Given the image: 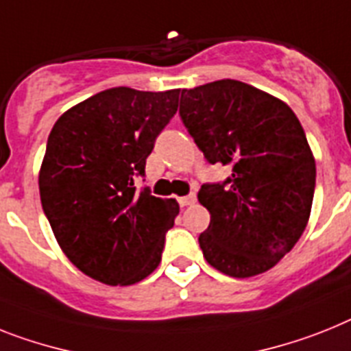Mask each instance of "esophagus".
<instances>
[{
  "instance_id": "obj_1",
  "label": "esophagus",
  "mask_w": 351,
  "mask_h": 351,
  "mask_svg": "<svg viewBox=\"0 0 351 351\" xmlns=\"http://www.w3.org/2000/svg\"><path fill=\"white\" fill-rule=\"evenodd\" d=\"M196 202V194L191 193L189 196H184V198H178V203H180L182 207H187V205H193Z\"/></svg>"
}]
</instances>
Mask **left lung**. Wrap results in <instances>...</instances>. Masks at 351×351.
I'll use <instances>...</instances> for the list:
<instances>
[{
  "label": "left lung",
  "instance_id": "1",
  "mask_svg": "<svg viewBox=\"0 0 351 351\" xmlns=\"http://www.w3.org/2000/svg\"><path fill=\"white\" fill-rule=\"evenodd\" d=\"M180 116L210 164L232 169L225 184L202 185L210 212L199 234L205 261L234 278L276 266L308 223L316 160L285 101L239 80L182 90Z\"/></svg>",
  "mask_w": 351,
  "mask_h": 351
}]
</instances>
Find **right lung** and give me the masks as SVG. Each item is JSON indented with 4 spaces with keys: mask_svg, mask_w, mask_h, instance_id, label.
Instances as JSON below:
<instances>
[{
    "mask_svg": "<svg viewBox=\"0 0 351 351\" xmlns=\"http://www.w3.org/2000/svg\"><path fill=\"white\" fill-rule=\"evenodd\" d=\"M180 89L112 87L53 125L39 171L40 203L58 246L84 275L132 285L157 269L180 207L137 193L157 135L178 110Z\"/></svg>",
    "mask_w": 351,
    "mask_h": 351,
    "instance_id": "1",
    "label": "right lung"
}]
</instances>
